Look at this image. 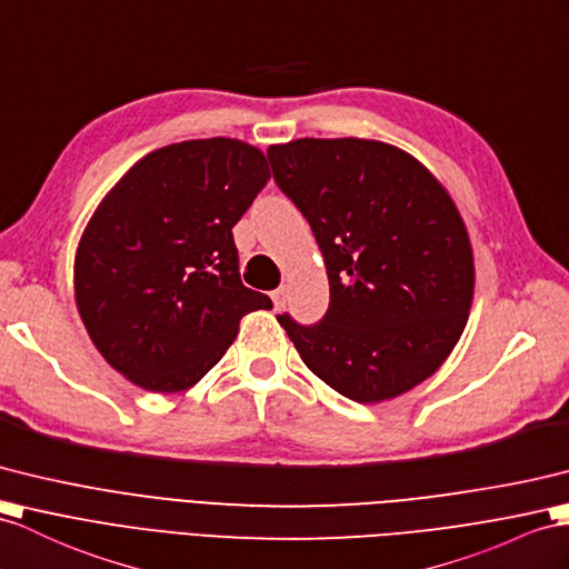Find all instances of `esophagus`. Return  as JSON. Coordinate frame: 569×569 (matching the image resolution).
Segmentation results:
<instances>
[{
    "mask_svg": "<svg viewBox=\"0 0 569 569\" xmlns=\"http://www.w3.org/2000/svg\"><path fill=\"white\" fill-rule=\"evenodd\" d=\"M270 299H272V303H274V309H277V311L284 309V303H287V289H284V287L274 289V292L270 295Z\"/></svg>",
    "mask_w": 569,
    "mask_h": 569,
    "instance_id": "1",
    "label": "esophagus"
}]
</instances>
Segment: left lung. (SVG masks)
I'll return each instance as SVG.
<instances>
[{
  "label": "left lung",
  "instance_id": "1",
  "mask_svg": "<svg viewBox=\"0 0 569 569\" xmlns=\"http://www.w3.org/2000/svg\"><path fill=\"white\" fill-rule=\"evenodd\" d=\"M272 176L326 262L321 323L277 321L318 379L357 403L406 393L447 362L473 307L476 260L449 190L406 149L362 137L270 144Z\"/></svg>",
  "mask_w": 569,
  "mask_h": 569
}]
</instances>
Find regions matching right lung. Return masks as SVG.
Wrapping results in <instances>:
<instances>
[{"label": "right lung", "instance_id": "right-lung-1", "mask_svg": "<svg viewBox=\"0 0 569 569\" xmlns=\"http://www.w3.org/2000/svg\"><path fill=\"white\" fill-rule=\"evenodd\" d=\"M268 178L258 147L212 137L149 151L106 192L74 253V301L124 379L151 393L188 391L246 313L272 309L243 287L231 233Z\"/></svg>", "mask_w": 569, "mask_h": 569}]
</instances>
